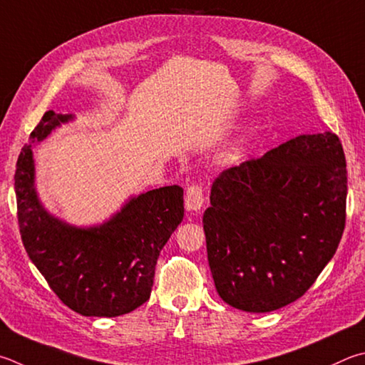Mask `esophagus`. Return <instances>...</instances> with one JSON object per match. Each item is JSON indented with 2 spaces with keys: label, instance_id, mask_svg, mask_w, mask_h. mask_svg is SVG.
<instances>
[{
  "label": "esophagus",
  "instance_id": "1",
  "mask_svg": "<svg viewBox=\"0 0 365 365\" xmlns=\"http://www.w3.org/2000/svg\"><path fill=\"white\" fill-rule=\"evenodd\" d=\"M204 190L200 183L190 185L185 195V207L188 212H197L204 205Z\"/></svg>",
  "mask_w": 365,
  "mask_h": 365
}]
</instances>
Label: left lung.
Returning a JSON list of instances; mask_svg holds the SVG:
<instances>
[{"mask_svg": "<svg viewBox=\"0 0 365 365\" xmlns=\"http://www.w3.org/2000/svg\"><path fill=\"white\" fill-rule=\"evenodd\" d=\"M346 183V160L332 132L298 135L223 170L202 217L222 300L269 313L307 292L340 244Z\"/></svg>", "mask_w": 365, "mask_h": 365, "instance_id": "obj_1", "label": "left lung"}]
</instances>
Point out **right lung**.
Returning <instances> with one entry per match:
<instances>
[{
    "mask_svg": "<svg viewBox=\"0 0 365 365\" xmlns=\"http://www.w3.org/2000/svg\"><path fill=\"white\" fill-rule=\"evenodd\" d=\"M73 119L46 111L17 160L14 188L24 247L54 294L83 316L115 317L150 298L160 252L183 220V188L147 191L102 225L79 228L51 215L35 188L33 145Z\"/></svg>",
    "mask_w": 365,
    "mask_h": 365,
    "instance_id": "right-lung-1",
    "label": "right lung"
}]
</instances>
